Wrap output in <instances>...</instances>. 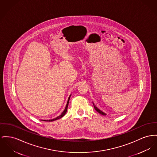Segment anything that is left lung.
<instances>
[{"label":"left lung","instance_id":"8db88e82","mask_svg":"<svg viewBox=\"0 0 157 157\" xmlns=\"http://www.w3.org/2000/svg\"><path fill=\"white\" fill-rule=\"evenodd\" d=\"M93 103V105H94V109H95V110L97 111L98 113H99L100 114H101L102 115H103V116H105L106 115V114L105 113H104L103 111H102L101 110H100L97 107H96V105L94 104V102H92Z\"/></svg>","mask_w":157,"mask_h":157}]
</instances>
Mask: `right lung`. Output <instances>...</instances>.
Segmentation results:
<instances>
[{
  "mask_svg": "<svg viewBox=\"0 0 157 157\" xmlns=\"http://www.w3.org/2000/svg\"><path fill=\"white\" fill-rule=\"evenodd\" d=\"M71 94L70 95V96L69 97V98H68V100H67V104H66V107H65V110L62 113V114L59 116H58V117H56L55 119H51V120H41L42 121H55V120H58V119H60V118H62V117H63L64 116V115H65V114L66 113V112H67V107H68V105H69V100H70V98H71Z\"/></svg>",
  "mask_w": 157,
  "mask_h": 157,
  "instance_id": "add662e5",
  "label": "right lung"
}]
</instances>
